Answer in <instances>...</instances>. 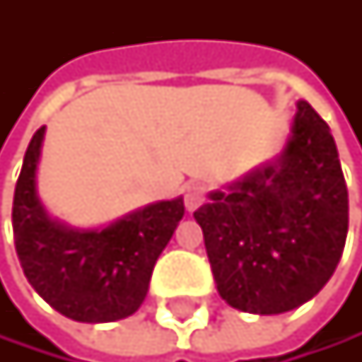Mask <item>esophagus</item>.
Returning <instances> with one entry per match:
<instances>
[{
    "label": "esophagus",
    "instance_id": "obj_1",
    "mask_svg": "<svg viewBox=\"0 0 362 362\" xmlns=\"http://www.w3.org/2000/svg\"><path fill=\"white\" fill-rule=\"evenodd\" d=\"M204 199H206V189L202 185L193 182V185L185 187V206H187L189 213L197 211V208L204 204Z\"/></svg>",
    "mask_w": 362,
    "mask_h": 362
}]
</instances>
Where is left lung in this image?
Here are the masks:
<instances>
[{"label":"left lung","mask_w":362,"mask_h":362,"mask_svg":"<svg viewBox=\"0 0 362 362\" xmlns=\"http://www.w3.org/2000/svg\"><path fill=\"white\" fill-rule=\"evenodd\" d=\"M208 197L193 217L232 308L280 315L326 286L345 247L347 187L328 123L308 102H298L276 163Z\"/></svg>","instance_id":"obj_1"}]
</instances>
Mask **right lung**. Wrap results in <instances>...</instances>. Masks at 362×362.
<instances>
[{
	"mask_svg": "<svg viewBox=\"0 0 362 362\" xmlns=\"http://www.w3.org/2000/svg\"><path fill=\"white\" fill-rule=\"evenodd\" d=\"M45 126L32 136L12 202L15 247L28 282L60 315L84 324L130 317L180 219L182 197L156 202L102 230H78L47 215L36 193Z\"/></svg>",
	"mask_w": 362,
	"mask_h": 362,
	"instance_id": "right-lung-1",
	"label": "right lung"
}]
</instances>
